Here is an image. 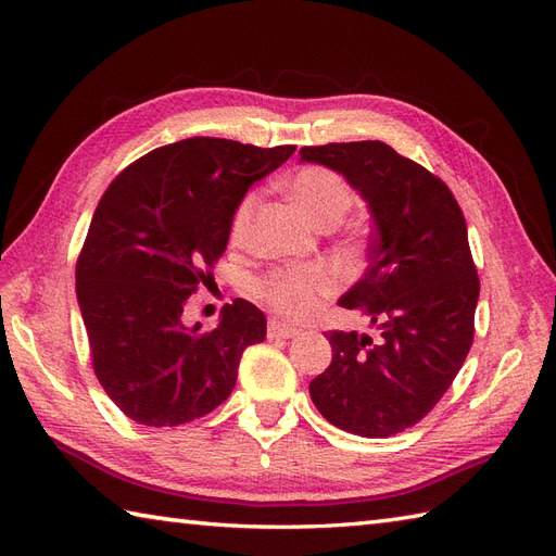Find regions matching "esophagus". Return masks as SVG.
I'll return each instance as SVG.
<instances>
[{"label":"esophagus","instance_id":"34e87169","mask_svg":"<svg viewBox=\"0 0 556 556\" xmlns=\"http://www.w3.org/2000/svg\"><path fill=\"white\" fill-rule=\"evenodd\" d=\"M268 339H294V336H299V329L292 327V325H285V323H268Z\"/></svg>","mask_w":556,"mask_h":556}]
</instances>
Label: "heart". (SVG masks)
<instances>
[{"label":"heart","instance_id":"1","mask_svg":"<svg viewBox=\"0 0 556 556\" xmlns=\"http://www.w3.org/2000/svg\"><path fill=\"white\" fill-rule=\"evenodd\" d=\"M290 197L315 227L331 229L339 225L355 204V192L350 182L327 166H304L288 182ZM257 194L248 192L231 215L229 239L243 243L248 237L250 217L255 213ZM341 288V276L331 266L313 268H278L257 280L255 294L276 313L290 319H304L323 308Z\"/></svg>","mask_w":556,"mask_h":556}]
</instances>
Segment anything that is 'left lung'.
<instances>
[{
    "mask_svg": "<svg viewBox=\"0 0 556 556\" xmlns=\"http://www.w3.org/2000/svg\"><path fill=\"white\" fill-rule=\"evenodd\" d=\"M299 155L343 174L371 208V264L339 306L380 329L376 341L327 331L333 357L308 392L333 427L387 439L431 413L473 345L480 278L464 213L439 176L382 141Z\"/></svg>",
    "mask_w": 556,
    "mask_h": 556,
    "instance_id": "1",
    "label": "left lung"
}]
</instances>
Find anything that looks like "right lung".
I'll use <instances>...</instances> for the list:
<instances>
[{
	"label": "right lung",
	"mask_w": 556,
	"mask_h": 556,
	"mask_svg": "<svg viewBox=\"0 0 556 556\" xmlns=\"http://www.w3.org/2000/svg\"><path fill=\"white\" fill-rule=\"evenodd\" d=\"M296 146L257 148L192 137L162 146L113 178L76 262V296L99 384L129 419L178 427L231 394L243 350L266 317L245 299L215 329L182 308L229 241L233 208Z\"/></svg>",
	"instance_id": "1"
}]
</instances>
